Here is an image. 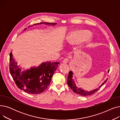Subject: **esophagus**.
Returning <instances> with one entry per match:
<instances>
[{
	"label": "esophagus",
	"instance_id": "esophagus-1",
	"mask_svg": "<svg viewBox=\"0 0 120 120\" xmlns=\"http://www.w3.org/2000/svg\"><path fill=\"white\" fill-rule=\"evenodd\" d=\"M68 61H69V59L68 58H64L63 61V63L66 64L68 62Z\"/></svg>",
	"mask_w": 120,
	"mask_h": 120
}]
</instances>
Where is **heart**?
Instances as JSON below:
<instances>
[{"label": "heart", "mask_w": 120, "mask_h": 120, "mask_svg": "<svg viewBox=\"0 0 120 120\" xmlns=\"http://www.w3.org/2000/svg\"><path fill=\"white\" fill-rule=\"evenodd\" d=\"M90 35V33L86 30H76L72 31L68 37V42L71 44H79L87 39H89Z\"/></svg>", "instance_id": "1"}]
</instances>
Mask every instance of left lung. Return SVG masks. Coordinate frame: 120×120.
I'll list each match as a JSON object with an SVG mask.
<instances>
[{
  "label": "left lung",
  "mask_w": 120,
  "mask_h": 120,
  "mask_svg": "<svg viewBox=\"0 0 120 120\" xmlns=\"http://www.w3.org/2000/svg\"><path fill=\"white\" fill-rule=\"evenodd\" d=\"M109 70L108 71V72H109ZM73 74V73L72 72V71H71L68 72V79H67V82H68L67 83H68V86L70 87L71 89L75 93L79 94V95H80L82 96H84L90 95H91V94L97 92L99 90L100 88L106 82L107 80H108V79H106V80H105L104 81V82L103 83V84L101 85L99 87H98V88H97V89L94 90H93L88 91H86V90H84L83 89H82L81 88H78L77 87V86H76V84H75L73 79H72Z\"/></svg>",
  "instance_id": "1"
}]
</instances>
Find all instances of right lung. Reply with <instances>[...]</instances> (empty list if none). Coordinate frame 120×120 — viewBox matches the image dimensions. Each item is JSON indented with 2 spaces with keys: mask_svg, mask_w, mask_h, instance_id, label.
<instances>
[{
  "mask_svg": "<svg viewBox=\"0 0 120 120\" xmlns=\"http://www.w3.org/2000/svg\"><path fill=\"white\" fill-rule=\"evenodd\" d=\"M41 24L52 26L56 24L55 23L41 22L33 25ZM59 64V62L48 61L37 67L21 71V68H19L17 65V62H15L12 57V53L10 54V72L11 76L19 89L29 94H39L47 89Z\"/></svg>",
  "mask_w": 120,
  "mask_h": 120,
  "instance_id": "right-lung-1",
  "label": "right lung"
}]
</instances>
